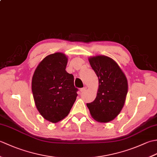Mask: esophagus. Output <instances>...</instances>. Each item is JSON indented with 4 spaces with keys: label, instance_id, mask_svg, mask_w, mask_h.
<instances>
[{
    "label": "esophagus",
    "instance_id": "34e87169",
    "mask_svg": "<svg viewBox=\"0 0 157 157\" xmlns=\"http://www.w3.org/2000/svg\"><path fill=\"white\" fill-rule=\"evenodd\" d=\"M86 87H84V88H81V89H80V92H84V91L86 90Z\"/></svg>",
    "mask_w": 157,
    "mask_h": 157
}]
</instances>
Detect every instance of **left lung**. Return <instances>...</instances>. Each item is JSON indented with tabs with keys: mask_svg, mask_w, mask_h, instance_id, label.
<instances>
[{
	"mask_svg": "<svg viewBox=\"0 0 157 157\" xmlns=\"http://www.w3.org/2000/svg\"><path fill=\"white\" fill-rule=\"evenodd\" d=\"M92 69L98 78V90L95 100L87 103L96 121L107 123L114 119L123 107L128 94V80L114 60L98 55L89 58Z\"/></svg>",
	"mask_w": 157,
	"mask_h": 157,
	"instance_id": "1",
	"label": "left lung"
}]
</instances>
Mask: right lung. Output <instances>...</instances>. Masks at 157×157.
Masks as SVG:
<instances>
[{
  "instance_id": "add662e5",
  "label": "right lung",
  "mask_w": 157,
  "mask_h": 157,
  "mask_svg": "<svg viewBox=\"0 0 157 157\" xmlns=\"http://www.w3.org/2000/svg\"><path fill=\"white\" fill-rule=\"evenodd\" d=\"M67 57L61 52L49 55L39 63L32 81L36 108L45 119L57 123L73 106L78 89L74 78L66 71Z\"/></svg>"
}]
</instances>
